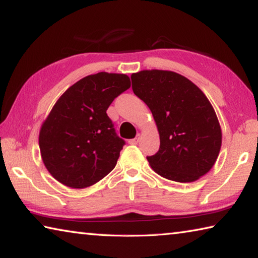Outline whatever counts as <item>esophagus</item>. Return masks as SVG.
I'll use <instances>...</instances> for the list:
<instances>
[{"mask_svg": "<svg viewBox=\"0 0 258 258\" xmlns=\"http://www.w3.org/2000/svg\"><path fill=\"white\" fill-rule=\"evenodd\" d=\"M140 140H141V135H140V134H138V135H137V137H135L134 139H132V140H130V141H128V143H130V145H138V143H139V141H140Z\"/></svg>", "mask_w": 258, "mask_h": 258, "instance_id": "esophagus-1", "label": "esophagus"}]
</instances>
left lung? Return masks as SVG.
<instances>
[{"label":"left lung","instance_id":"left-lung-1","mask_svg":"<svg viewBox=\"0 0 258 258\" xmlns=\"http://www.w3.org/2000/svg\"><path fill=\"white\" fill-rule=\"evenodd\" d=\"M134 94L152 112L160 147L147 157L167 180L195 182L211 171L220 154L222 131L206 95L186 77L169 71H141L131 76Z\"/></svg>","mask_w":258,"mask_h":258}]
</instances>
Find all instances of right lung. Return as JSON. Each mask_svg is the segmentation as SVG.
Wrapping results in <instances>:
<instances>
[{"mask_svg": "<svg viewBox=\"0 0 258 258\" xmlns=\"http://www.w3.org/2000/svg\"><path fill=\"white\" fill-rule=\"evenodd\" d=\"M130 87L125 74L101 72L82 78L58 99L38 137L43 163L56 181L83 189L112 171L125 141L116 135L107 109Z\"/></svg>", "mask_w": 258, "mask_h": 258, "instance_id": "obj_1", "label": "right lung"}]
</instances>
